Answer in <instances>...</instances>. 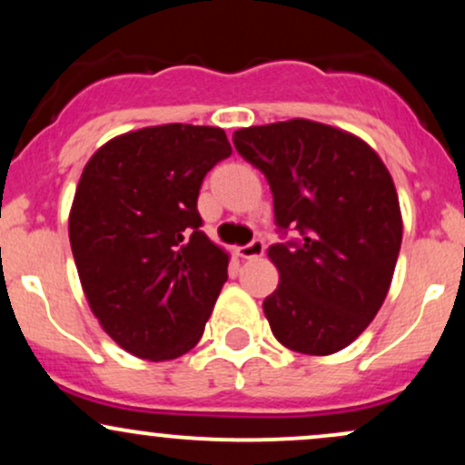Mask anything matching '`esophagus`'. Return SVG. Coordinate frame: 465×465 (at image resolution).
Listing matches in <instances>:
<instances>
[{"label":"esophagus","instance_id":"obj_1","mask_svg":"<svg viewBox=\"0 0 465 465\" xmlns=\"http://www.w3.org/2000/svg\"><path fill=\"white\" fill-rule=\"evenodd\" d=\"M264 251H266L264 240L255 238V240H251L249 244H244V247H240L238 249V255L242 260H253V258H260V255H262Z\"/></svg>","mask_w":465,"mask_h":465}]
</instances>
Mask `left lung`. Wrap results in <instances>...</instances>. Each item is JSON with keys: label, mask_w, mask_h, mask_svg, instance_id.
<instances>
[{"label": "left lung", "mask_w": 465, "mask_h": 465, "mask_svg": "<svg viewBox=\"0 0 465 465\" xmlns=\"http://www.w3.org/2000/svg\"><path fill=\"white\" fill-rule=\"evenodd\" d=\"M273 192L280 284L262 308L282 345L328 356L348 348L385 302L402 242L391 174L361 137L311 120L233 133Z\"/></svg>", "instance_id": "1"}]
</instances>
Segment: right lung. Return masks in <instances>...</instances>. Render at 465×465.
Masks as SVG:
<instances>
[{
  "label": "right lung",
  "instance_id": "right-lung-1",
  "mask_svg": "<svg viewBox=\"0 0 465 465\" xmlns=\"http://www.w3.org/2000/svg\"><path fill=\"white\" fill-rule=\"evenodd\" d=\"M232 154L216 126L163 124L98 148L69 212L89 308L120 348L170 361L201 341L229 255L201 232L205 174Z\"/></svg>",
  "mask_w": 465,
  "mask_h": 465
}]
</instances>
